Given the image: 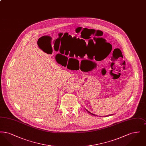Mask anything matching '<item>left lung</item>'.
<instances>
[{
  "label": "left lung",
  "mask_w": 146,
  "mask_h": 146,
  "mask_svg": "<svg viewBox=\"0 0 146 146\" xmlns=\"http://www.w3.org/2000/svg\"><path fill=\"white\" fill-rule=\"evenodd\" d=\"M86 111H88V112H89V113H90L91 114H92V115H95V114H92V113H90V111H88V110H86ZM111 115H113V114H111ZM107 115V117H108V116H110V115ZM96 116H97V115H96Z\"/></svg>",
  "instance_id": "1"
}]
</instances>
